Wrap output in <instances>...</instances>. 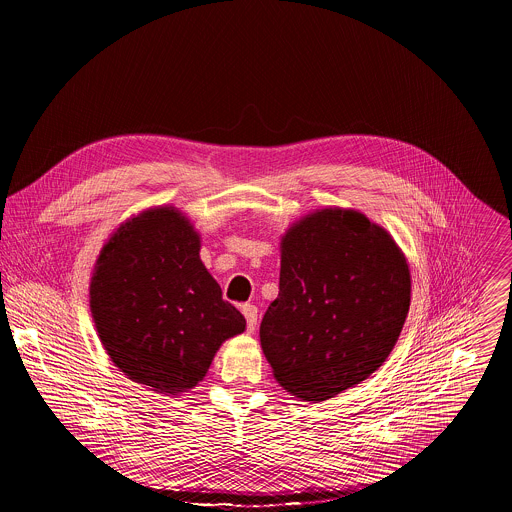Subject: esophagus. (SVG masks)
Returning a JSON list of instances; mask_svg holds the SVG:
<instances>
[{"label":"esophagus","instance_id":"1","mask_svg":"<svg viewBox=\"0 0 512 512\" xmlns=\"http://www.w3.org/2000/svg\"><path fill=\"white\" fill-rule=\"evenodd\" d=\"M242 313L246 317V327H248V333H252L258 325V307L252 305V303H244L242 305Z\"/></svg>","mask_w":512,"mask_h":512}]
</instances>
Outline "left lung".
<instances>
[{"label":"left lung","mask_w":512,"mask_h":512,"mask_svg":"<svg viewBox=\"0 0 512 512\" xmlns=\"http://www.w3.org/2000/svg\"><path fill=\"white\" fill-rule=\"evenodd\" d=\"M280 248L262 351L290 394L323 402L388 359L410 309L408 262L382 226L339 207L293 222Z\"/></svg>","instance_id":"obj_1"}]
</instances>
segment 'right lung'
Segmentation results:
<instances>
[{
	"label": "right lung",
	"mask_w": 512,
	"mask_h": 512,
	"mask_svg": "<svg viewBox=\"0 0 512 512\" xmlns=\"http://www.w3.org/2000/svg\"><path fill=\"white\" fill-rule=\"evenodd\" d=\"M201 236L175 207L122 222L102 246L90 311L112 363L130 380L177 396L201 382L220 345L246 329L199 256Z\"/></svg>",
	"instance_id": "1"
}]
</instances>
